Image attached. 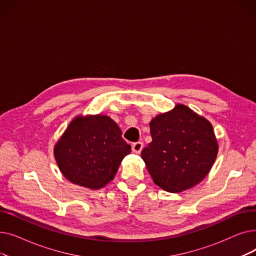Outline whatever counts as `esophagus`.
<instances>
[{
  "instance_id": "1",
  "label": "esophagus",
  "mask_w": 256,
  "mask_h": 256,
  "mask_svg": "<svg viewBox=\"0 0 256 256\" xmlns=\"http://www.w3.org/2000/svg\"><path fill=\"white\" fill-rule=\"evenodd\" d=\"M143 150V142H136L132 145V150L135 154H140Z\"/></svg>"
}]
</instances>
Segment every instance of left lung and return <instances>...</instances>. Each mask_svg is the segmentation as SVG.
I'll return each instance as SVG.
<instances>
[{"label": "left lung", "mask_w": 256, "mask_h": 256, "mask_svg": "<svg viewBox=\"0 0 256 256\" xmlns=\"http://www.w3.org/2000/svg\"><path fill=\"white\" fill-rule=\"evenodd\" d=\"M152 141L141 152L156 184L171 193L196 186L210 170L218 152L212 124L178 104L150 121Z\"/></svg>", "instance_id": "1"}]
</instances>
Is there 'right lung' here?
Returning a JSON list of instances; mask_svg holds the SVG:
<instances>
[{
  "label": "right lung",
  "instance_id": "add662e5",
  "mask_svg": "<svg viewBox=\"0 0 256 256\" xmlns=\"http://www.w3.org/2000/svg\"><path fill=\"white\" fill-rule=\"evenodd\" d=\"M121 130L110 117H76L54 150L63 176L72 184L98 190L110 182L130 152Z\"/></svg>",
  "mask_w": 256,
  "mask_h": 256
}]
</instances>
